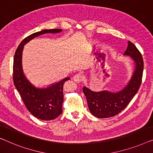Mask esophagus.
I'll return each mask as SVG.
<instances>
[{"label": "esophagus", "mask_w": 153, "mask_h": 153, "mask_svg": "<svg viewBox=\"0 0 153 153\" xmlns=\"http://www.w3.org/2000/svg\"><path fill=\"white\" fill-rule=\"evenodd\" d=\"M82 79H83V76L80 73H78V74H76L74 77V81L76 82H82Z\"/></svg>", "instance_id": "obj_1"}]
</instances>
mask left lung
<instances>
[{"label":"left lung","mask_w":153,"mask_h":153,"mask_svg":"<svg viewBox=\"0 0 153 153\" xmlns=\"http://www.w3.org/2000/svg\"><path fill=\"white\" fill-rule=\"evenodd\" d=\"M124 55H130L135 63V70L128 85L117 93L107 91H92L84 87L82 91L87 98L89 111L99 119L114 117L123 110L130 102L140 87L143 71L142 55L134 44L129 41Z\"/></svg>","instance_id":"obj_1"}]
</instances>
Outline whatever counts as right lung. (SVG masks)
Listing matches in <instances>:
<instances>
[{
	"mask_svg": "<svg viewBox=\"0 0 153 153\" xmlns=\"http://www.w3.org/2000/svg\"><path fill=\"white\" fill-rule=\"evenodd\" d=\"M60 29L44 30L25 37L19 45L14 57L13 63V81L15 87L19 92L23 103L30 112L39 119L53 120L62 113L64 101L63 85L66 78L51 85L46 89H36L26 79L23 73L21 56L24 45L33 38L45 33H57Z\"/></svg>",
	"mask_w": 153,
	"mask_h": 153,
	"instance_id": "add662e5",
	"label": "right lung"
}]
</instances>
